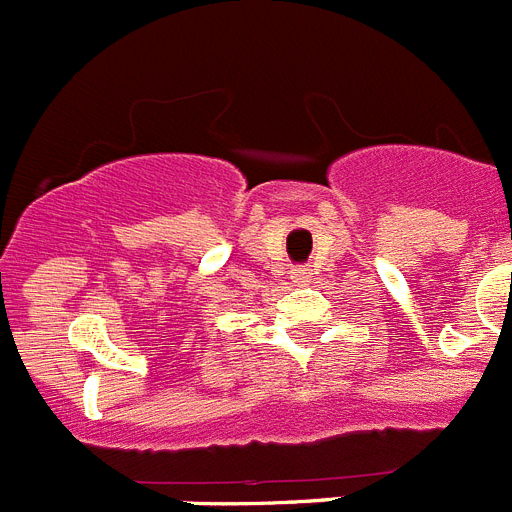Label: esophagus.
<instances>
[{
  "mask_svg": "<svg viewBox=\"0 0 512 512\" xmlns=\"http://www.w3.org/2000/svg\"><path fill=\"white\" fill-rule=\"evenodd\" d=\"M294 281H297V284H305V278H307V273H305V268H299V270H294Z\"/></svg>",
  "mask_w": 512,
  "mask_h": 512,
  "instance_id": "esophagus-1",
  "label": "esophagus"
}]
</instances>
